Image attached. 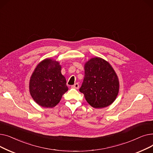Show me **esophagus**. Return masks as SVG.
<instances>
[{
  "mask_svg": "<svg viewBox=\"0 0 153 153\" xmlns=\"http://www.w3.org/2000/svg\"><path fill=\"white\" fill-rule=\"evenodd\" d=\"M72 88H74V89H78L79 88V85L78 83H76L74 85H72Z\"/></svg>",
  "mask_w": 153,
  "mask_h": 153,
  "instance_id": "esophagus-1",
  "label": "esophagus"
}]
</instances>
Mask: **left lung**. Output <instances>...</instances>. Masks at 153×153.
<instances>
[{
	"label": "left lung",
	"mask_w": 153,
	"mask_h": 153,
	"mask_svg": "<svg viewBox=\"0 0 153 153\" xmlns=\"http://www.w3.org/2000/svg\"><path fill=\"white\" fill-rule=\"evenodd\" d=\"M79 91L90 105L95 108L109 106L116 99L119 91L117 75L110 64L100 58L88 61Z\"/></svg>",
	"instance_id": "obj_1"
}]
</instances>
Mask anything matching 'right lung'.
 <instances>
[{
  "label": "right lung",
  "instance_id": "add662e5",
  "mask_svg": "<svg viewBox=\"0 0 153 153\" xmlns=\"http://www.w3.org/2000/svg\"><path fill=\"white\" fill-rule=\"evenodd\" d=\"M61 70L59 62L51 59L42 61L36 67L30 80L29 89L32 98L39 105L54 107L68 91L66 79Z\"/></svg>",
  "mask_w": 153,
  "mask_h": 153
}]
</instances>
